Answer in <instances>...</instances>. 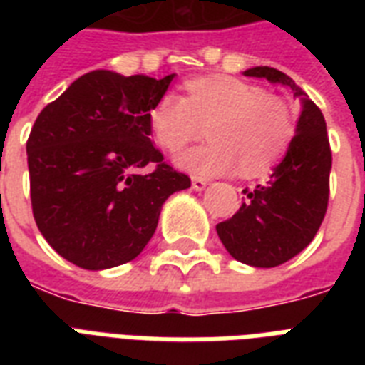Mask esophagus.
<instances>
[{"mask_svg": "<svg viewBox=\"0 0 365 365\" xmlns=\"http://www.w3.org/2000/svg\"><path fill=\"white\" fill-rule=\"evenodd\" d=\"M191 185H193L195 191H202V189H205L206 185H208V182H206V180H202V178L195 176L193 180H191Z\"/></svg>", "mask_w": 365, "mask_h": 365, "instance_id": "obj_1", "label": "esophagus"}]
</instances>
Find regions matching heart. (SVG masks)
Instances as JSON below:
<instances>
[{
  "label": "heart",
  "mask_w": 365,
  "mask_h": 365,
  "mask_svg": "<svg viewBox=\"0 0 365 365\" xmlns=\"http://www.w3.org/2000/svg\"><path fill=\"white\" fill-rule=\"evenodd\" d=\"M185 93H165L148 113L155 142L178 151L208 132L210 142L178 155V166L199 176L265 174L294 140V113L282 98L229 76L189 79Z\"/></svg>",
  "instance_id": "heart-1"
}]
</instances>
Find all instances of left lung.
<instances>
[{"label": "left lung", "instance_id": "left-lung-1", "mask_svg": "<svg viewBox=\"0 0 365 365\" xmlns=\"http://www.w3.org/2000/svg\"><path fill=\"white\" fill-rule=\"evenodd\" d=\"M244 76L284 85L301 102L295 136L284 159L265 183L244 191L246 199L233 217L216 225L217 237L235 259L269 269L305 250L322 225L329 199L331 149L322 111L292 77L269 66L250 68Z\"/></svg>", "mask_w": 365, "mask_h": 365}]
</instances>
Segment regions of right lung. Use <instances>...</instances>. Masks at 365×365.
Returning a JSON list of instances; mask_svg holds the SVG:
<instances>
[{"label":"right lung","mask_w":365,"mask_h":365,"mask_svg":"<svg viewBox=\"0 0 365 365\" xmlns=\"http://www.w3.org/2000/svg\"><path fill=\"white\" fill-rule=\"evenodd\" d=\"M172 79L88 71L37 115L26 143L31 210L73 265L102 271L132 261L165 200L191 187L149 138L148 113Z\"/></svg>","instance_id":"1"}]
</instances>
